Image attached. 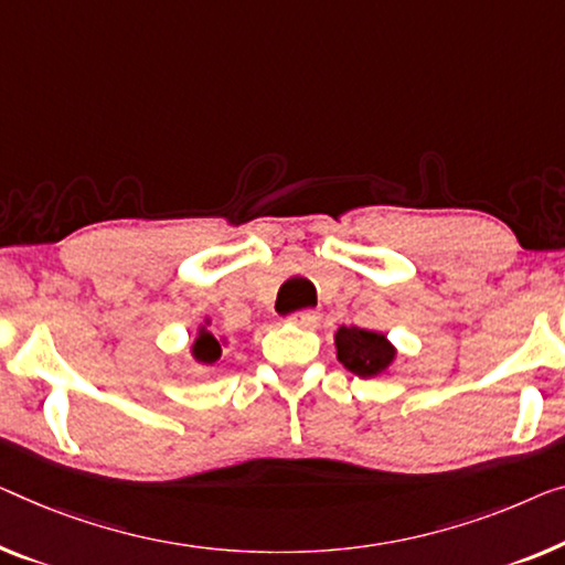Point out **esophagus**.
<instances>
[{
    "instance_id": "obj_1",
    "label": "esophagus",
    "mask_w": 565,
    "mask_h": 565,
    "mask_svg": "<svg viewBox=\"0 0 565 565\" xmlns=\"http://www.w3.org/2000/svg\"><path fill=\"white\" fill-rule=\"evenodd\" d=\"M289 322L305 327V330H311V327L319 322V311H315V309H299V311H294V315L289 317Z\"/></svg>"
}]
</instances>
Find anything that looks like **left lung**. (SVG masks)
I'll list each match as a JSON object with an SVG mask.
<instances>
[{"label":"left lung","mask_w":565,"mask_h":565,"mask_svg":"<svg viewBox=\"0 0 565 565\" xmlns=\"http://www.w3.org/2000/svg\"><path fill=\"white\" fill-rule=\"evenodd\" d=\"M337 360L360 377H373L393 363L395 350L385 334L360 330V327H340L334 334Z\"/></svg>","instance_id":"1"}]
</instances>
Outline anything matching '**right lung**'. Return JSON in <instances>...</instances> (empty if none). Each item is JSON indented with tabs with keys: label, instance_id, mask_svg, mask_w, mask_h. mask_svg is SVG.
Returning <instances> with one entry per match:
<instances>
[{
	"label": "right lung",
	"instance_id": "add662e5",
	"mask_svg": "<svg viewBox=\"0 0 565 565\" xmlns=\"http://www.w3.org/2000/svg\"><path fill=\"white\" fill-rule=\"evenodd\" d=\"M192 352H195V358L200 360V363L213 365L215 360L221 358V342H217L210 332H200L198 342L192 344Z\"/></svg>",
	"mask_w": 565,
	"mask_h": 565
}]
</instances>
